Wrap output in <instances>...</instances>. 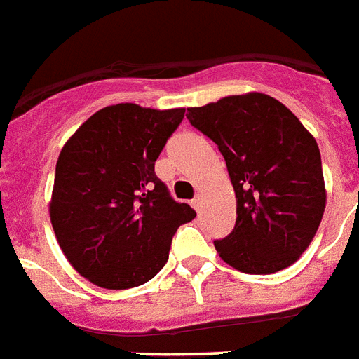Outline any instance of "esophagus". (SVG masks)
Returning <instances> with one entry per match:
<instances>
[{
    "instance_id": "esophagus-1",
    "label": "esophagus",
    "mask_w": 359,
    "mask_h": 359,
    "mask_svg": "<svg viewBox=\"0 0 359 359\" xmlns=\"http://www.w3.org/2000/svg\"><path fill=\"white\" fill-rule=\"evenodd\" d=\"M191 205L194 207V211H200V209H201V196L194 198V200L191 201Z\"/></svg>"
}]
</instances>
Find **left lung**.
Masks as SVG:
<instances>
[{
	"instance_id": "left-lung-1",
	"label": "left lung",
	"mask_w": 359,
	"mask_h": 359,
	"mask_svg": "<svg viewBox=\"0 0 359 359\" xmlns=\"http://www.w3.org/2000/svg\"><path fill=\"white\" fill-rule=\"evenodd\" d=\"M187 119L218 147L236 194V224L215 248L251 275L288 268L312 242L325 212L316 139L264 93L233 95L189 108Z\"/></svg>"
}]
</instances>
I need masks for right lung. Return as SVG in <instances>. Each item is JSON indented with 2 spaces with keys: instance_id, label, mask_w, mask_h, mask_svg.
I'll use <instances>...</instances> for the list:
<instances>
[{
  "instance_id": "add662e5",
  "label": "right lung",
  "mask_w": 359,
  "mask_h": 359,
  "mask_svg": "<svg viewBox=\"0 0 359 359\" xmlns=\"http://www.w3.org/2000/svg\"><path fill=\"white\" fill-rule=\"evenodd\" d=\"M183 117V108L108 106L62 148L53 229L71 266L100 288H135L156 277L177 227L196 216L154 170Z\"/></svg>"
}]
</instances>
